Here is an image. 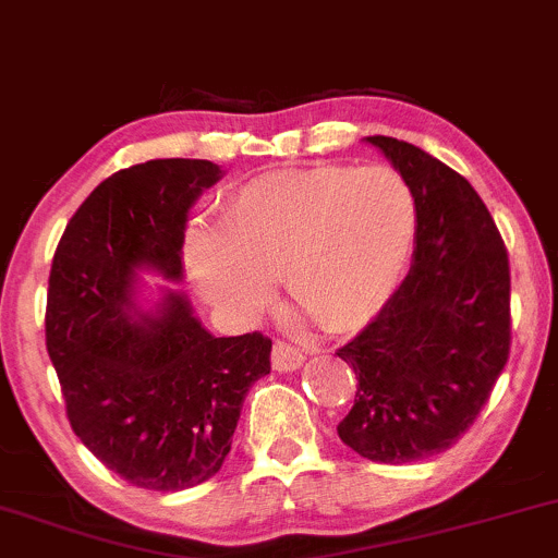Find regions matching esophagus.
Listing matches in <instances>:
<instances>
[{
  "instance_id": "34e87169",
  "label": "esophagus",
  "mask_w": 558,
  "mask_h": 558,
  "mask_svg": "<svg viewBox=\"0 0 558 558\" xmlns=\"http://www.w3.org/2000/svg\"><path fill=\"white\" fill-rule=\"evenodd\" d=\"M304 361H306V355L301 353L299 348H293L288 343L272 345V366L278 368V372H296Z\"/></svg>"
}]
</instances>
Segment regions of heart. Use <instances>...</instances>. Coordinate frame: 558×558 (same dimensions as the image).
Returning <instances> with one entry per match:
<instances>
[{
	"label": "heart",
	"instance_id": "obj_1",
	"mask_svg": "<svg viewBox=\"0 0 558 558\" xmlns=\"http://www.w3.org/2000/svg\"><path fill=\"white\" fill-rule=\"evenodd\" d=\"M415 241L411 186L387 166L286 169L241 184L220 226H194L184 259L199 293L250 319L275 275L296 319L351 332L392 299Z\"/></svg>",
	"mask_w": 558,
	"mask_h": 558
}]
</instances>
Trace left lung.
<instances>
[{
    "instance_id": "1",
    "label": "left lung",
    "mask_w": 558,
    "mask_h": 558,
    "mask_svg": "<svg viewBox=\"0 0 558 558\" xmlns=\"http://www.w3.org/2000/svg\"><path fill=\"white\" fill-rule=\"evenodd\" d=\"M415 199L413 265L387 306L338 351L359 389L338 434L372 462L426 460L473 426L509 359V259L465 177L374 134Z\"/></svg>"
}]
</instances>
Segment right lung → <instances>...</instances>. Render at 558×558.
<instances>
[{
    "label": "right lung",
    "instance_id": "add662e5",
    "mask_svg": "<svg viewBox=\"0 0 558 558\" xmlns=\"http://www.w3.org/2000/svg\"><path fill=\"white\" fill-rule=\"evenodd\" d=\"M223 177L213 160L158 158L100 181L51 262L46 351L80 441L119 478L181 492L231 452L241 405L270 374L272 340L215 338L173 288L140 308V275L184 278L186 218Z\"/></svg>",
    "mask_w": 558,
    "mask_h": 558
}]
</instances>
